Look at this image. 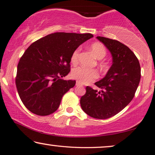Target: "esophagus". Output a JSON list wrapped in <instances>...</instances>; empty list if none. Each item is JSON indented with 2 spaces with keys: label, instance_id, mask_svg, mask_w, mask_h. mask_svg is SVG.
<instances>
[{
  "label": "esophagus",
  "instance_id": "obj_1",
  "mask_svg": "<svg viewBox=\"0 0 155 155\" xmlns=\"http://www.w3.org/2000/svg\"><path fill=\"white\" fill-rule=\"evenodd\" d=\"M76 85H77V86H83V85L78 81H77V83H76Z\"/></svg>",
  "mask_w": 155,
  "mask_h": 155
}]
</instances>
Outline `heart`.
I'll return each instance as SVG.
<instances>
[{
	"instance_id": "b5f03b06",
	"label": "heart",
	"mask_w": 155,
	"mask_h": 155,
	"mask_svg": "<svg viewBox=\"0 0 155 155\" xmlns=\"http://www.w3.org/2000/svg\"><path fill=\"white\" fill-rule=\"evenodd\" d=\"M90 51L94 56L98 60H101L106 55V48L104 45L101 43L96 42L93 43L89 47ZM80 51L77 49L74 51L71 57V62L73 64H77L78 62V56ZM71 77L77 80L81 84H89L94 81L99 77L98 71L95 69H87L84 67H77L71 71Z\"/></svg>"
}]
</instances>
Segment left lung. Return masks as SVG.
<instances>
[{
  "instance_id": "8db88e82",
  "label": "left lung",
  "mask_w": 155,
  "mask_h": 155,
  "mask_svg": "<svg viewBox=\"0 0 155 155\" xmlns=\"http://www.w3.org/2000/svg\"><path fill=\"white\" fill-rule=\"evenodd\" d=\"M112 56V65L105 77L95 85L101 91L86 86L80 104L85 113L99 119L110 118L134 98L140 80V66L131 50L117 40L97 36Z\"/></svg>"
}]
</instances>
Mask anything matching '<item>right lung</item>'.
<instances>
[{
  "instance_id": "obj_1",
  "label": "right lung",
  "mask_w": 155,
  "mask_h": 155,
  "mask_svg": "<svg viewBox=\"0 0 155 155\" xmlns=\"http://www.w3.org/2000/svg\"><path fill=\"white\" fill-rule=\"evenodd\" d=\"M91 34L56 32L35 41L17 65L15 84L25 106L34 114L47 116L60 106L76 81L63 80L70 71L71 57Z\"/></svg>"
}]
</instances>
